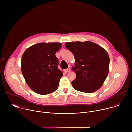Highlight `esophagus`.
<instances>
[{
	"instance_id": "1",
	"label": "esophagus",
	"mask_w": 132,
	"mask_h": 132,
	"mask_svg": "<svg viewBox=\"0 0 132 132\" xmlns=\"http://www.w3.org/2000/svg\"><path fill=\"white\" fill-rule=\"evenodd\" d=\"M70 69L67 68V69H66L64 70V72H68L70 71Z\"/></svg>"
}]
</instances>
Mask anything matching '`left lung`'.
<instances>
[{
  "label": "left lung",
  "mask_w": 132,
  "mask_h": 132,
  "mask_svg": "<svg viewBox=\"0 0 132 132\" xmlns=\"http://www.w3.org/2000/svg\"><path fill=\"white\" fill-rule=\"evenodd\" d=\"M65 45L75 59L72 70L76 74V78L71 82L73 88L86 93L98 90L109 71L110 58L107 52L90 41L67 42Z\"/></svg>",
  "instance_id": "8db88e82"
}]
</instances>
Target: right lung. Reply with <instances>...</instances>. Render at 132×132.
Wrapping results in <instances>:
<instances>
[{
  "label": "right lung",
  "mask_w": 132,
  "mask_h": 132,
  "mask_svg": "<svg viewBox=\"0 0 132 132\" xmlns=\"http://www.w3.org/2000/svg\"><path fill=\"white\" fill-rule=\"evenodd\" d=\"M61 43H40L28 48L21 59V71L26 82L35 92L47 95L57 89L63 73L55 54Z\"/></svg>",
  "instance_id": "add662e5"
}]
</instances>
